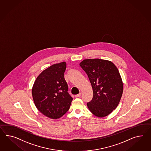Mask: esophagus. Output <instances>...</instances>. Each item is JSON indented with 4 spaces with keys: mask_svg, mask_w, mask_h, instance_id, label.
Instances as JSON below:
<instances>
[{
    "mask_svg": "<svg viewBox=\"0 0 151 151\" xmlns=\"http://www.w3.org/2000/svg\"><path fill=\"white\" fill-rule=\"evenodd\" d=\"M81 93H78L77 95H75V97H79L81 96Z\"/></svg>",
    "mask_w": 151,
    "mask_h": 151,
    "instance_id": "1",
    "label": "esophagus"
}]
</instances>
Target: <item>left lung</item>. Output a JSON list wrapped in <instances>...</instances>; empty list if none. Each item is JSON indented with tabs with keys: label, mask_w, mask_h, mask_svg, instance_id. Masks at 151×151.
I'll return each mask as SVG.
<instances>
[{
	"label": "left lung",
	"mask_w": 151,
	"mask_h": 151,
	"mask_svg": "<svg viewBox=\"0 0 151 151\" xmlns=\"http://www.w3.org/2000/svg\"><path fill=\"white\" fill-rule=\"evenodd\" d=\"M80 66L87 74L92 86L93 97L87 106L98 117L108 116L120 102L123 84L117 67L108 60L85 59Z\"/></svg>",
	"instance_id": "obj_1"
}]
</instances>
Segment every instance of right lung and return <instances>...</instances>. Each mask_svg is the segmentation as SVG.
<instances>
[{
    "instance_id": "right-lung-1",
    "label": "right lung",
    "mask_w": 151,
    "mask_h": 151,
    "mask_svg": "<svg viewBox=\"0 0 151 151\" xmlns=\"http://www.w3.org/2000/svg\"><path fill=\"white\" fill-rule=\"evenodd\" d=\"M65 62L50 66L37 78L32 90L36 107L44 116L58 119L67 112L73 98L64 78Z\"/></svg>"
}]
</instances>
